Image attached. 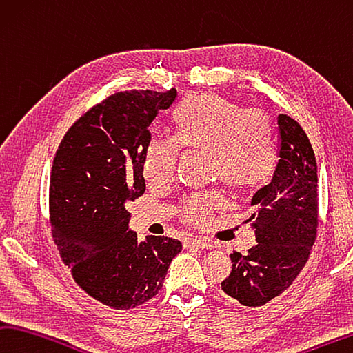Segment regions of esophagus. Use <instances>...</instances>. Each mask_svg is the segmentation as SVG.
<instances>
[{"label":"esophagus","mask_w":353,"mask_h":353,"mask_svg":"<svg viewBox=\"0 0 353 353\" xmlns=\"http://www.w3.org/2000/svg\"><path fill=\"white\" fill-rule=\"evenodd\" d=\"M188 246H195V248H201V250H211L214 243L211 240H206V239H201V237H192V239H188L186 242Z\"/></svg>","instance_id":"obj_1"}]
</instances>
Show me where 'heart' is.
I'll return each mask as SVG.
<instances>
[{"instance_id":"heart-1","label":"heart","mask_w":353,"mask_h":353,"mask_svg":"<svg viewBox=\"0 0 353 353\" xmlns=\"http://www.w3.org/2000/svg\"><path fill=\"white\" fill-rule=\"evenodd\" d=\"M173 141L153 139L144 153V176L150 183L170 181L175 172L178 145L186 150L208 152L211 178L228 186L248 190L270 178L276 164L274 128L261 111L217 94H189L172 113ZM223 205L219 194L189 200L184 219L201 225Z\"/></svg>"}]
</instances>
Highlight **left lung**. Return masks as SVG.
Segmentation results:
<instances>
[{"label": "left lung", "instance_id": "left-lung-1", "mask_svg": "<svg viewBox=\"0 0 353 353\" xmlns=\"http://www.w3.org/2000/svg\"><path fill=\"white\" fill-rule=\"evenodd\" d=\"M279 161L273 180L251 200L257 245L231 254L221 290L245 307H261L285 292L310 256L318 228V167L310 141L287 114L277 116Z\"/></svg>", "mask_w": 353, "mask_h": 353}]
</instances>
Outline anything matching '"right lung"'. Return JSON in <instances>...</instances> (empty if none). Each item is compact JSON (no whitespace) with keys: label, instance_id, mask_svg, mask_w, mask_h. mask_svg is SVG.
Masks as SVG:
<instances>
[{"label":"right lung","instance_id":"right-lung-1","mask_svg":"<svg viewBox=\"0 0 353 353\" xmlns=\"http://www.w3.org/2000/svg\"><path fill=\"white\" fill-rule=\"evenodd\" d=\"M176 90L122 91L74 122L55 153L49 217L61 261L91 298L128 310L163 288L180 240L128 230L125 205L144 194L150 125Z\"/></svg>","mask_w":353,"mask_h":353}]
</instances>
